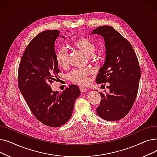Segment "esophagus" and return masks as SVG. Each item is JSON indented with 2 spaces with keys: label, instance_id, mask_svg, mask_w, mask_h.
Returning a JSON list of instances; mask_svg holds the SVG:
<instances>
[{
  "label": "esophagus",
  "instance_id": "34e87169",
  "mask_svg": "<svg viewBox=\"0 0 157 157\" xmlns=\"http://www.w3.org/2000/svg\"><path fill=\"white\" fill-rule=\"evenodd\" d=\"M79 89H80V90H81V92H83V93L86 92L88 91V89H87V88H86L85 87L82 86H79Z\"/></svg>",
  "mask_w": 157,
  "mask_h": 157
}]
</instances>
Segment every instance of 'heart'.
<instances>
[{
	"label": "heart",
	"mask_w": 157,
	"mask_h": 157,
	"mask_svg": "<svg viewBox=\"0 0 157 157\" xmlns=\"http://www.w3.org/2000/svg\"><path fill=\"white\" fill-rule=\"evenodd\" d=\"M74 46L79 48L86 55L90 56L94 54L95 46L91 40L85 37H81L76 39L73 42ZM56 60L60 67H65L68 64V52L65 48L62 47L56 53ZM93 73V70L90 68L74 69L68 74V78L74 83L84 84L87 82V76Z\"/></svg>",
	"instance_id": "obj_1"
}]
</instances>
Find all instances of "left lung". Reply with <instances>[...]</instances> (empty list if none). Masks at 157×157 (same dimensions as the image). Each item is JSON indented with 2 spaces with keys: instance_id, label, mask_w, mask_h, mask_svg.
Wrapping results in <instances>:
<instances>
[{
  "instance_id": "1",
  "label": "left lung",
  "mask_w": 157,
  "mask_h": 157,
  "mask_svg": "<svg viewBox=\"0 0 157 157\" xmlns=\"http://www.w3.org/2000/svg\"><path fill=\"white\" fill-rule=\"evenodd\" d=\"M101 35L105 41V59L97 74V84L109 83V93L100 92L101 101L97 113L107 121L124 118L136 98L141 78L137 58L128 41L110 26L98 27L92 34Z\"/></svg>"
}]
</instances>
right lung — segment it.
Masks as SVG:
<instances>
[{
	"instance_id": "1",
	"label": "right lung",
	"mask_w": 157,
	"mask_h": 157,
	"mask_svg": "<svg viewBox=\"0 0 157 157\" xmlns=\"http://www.w3.org/2000/svg\"><path fill=\"white\" fill-rule=\"evenodd\" d=\"M59 34L58 30H46L33 39L25 50L18 69L19 89L30 109L39 121L52 127H60L71 118L74 102L81 94L75 85L62 93L50 87L60 72L55 49Z\"/></svg>"
}]
</instances>
